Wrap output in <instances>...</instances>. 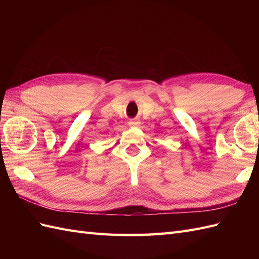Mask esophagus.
Wrapping results in <instances>:
<instances>
[{"mask_svg": "<svg viewBox=\"0 0 259 259\" xmlns=\"http://www.w3.org/2000/svg\"><path fill=\"white\" fill-rule=\"evenodd\" d=\"M139 124H140V122L138 120H131L128 122V125L131 127H137V126H139Z\"/></svg>", "mask_w": 259, "mask_h": 259, "instance_id": "esophagus-1", "label": "esophagus"}]
</instances>
